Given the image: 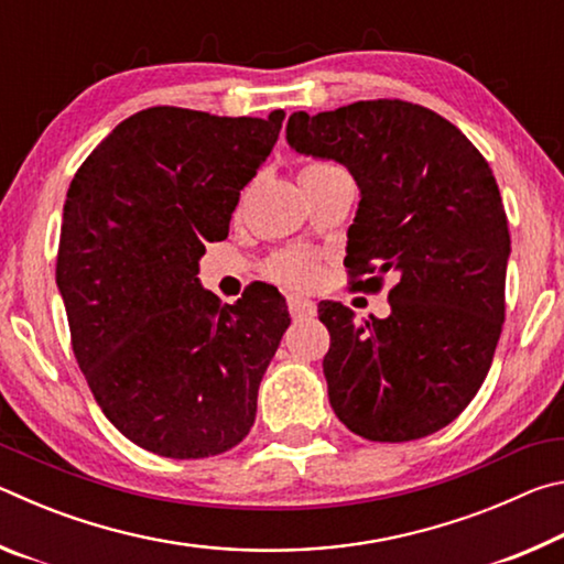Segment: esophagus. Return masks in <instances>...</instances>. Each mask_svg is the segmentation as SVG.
I'll return each instance as SVG.
<instances>
[{"label": "esophagus", "mask_w": 564, "mask_h": 564, "mask_svg": "<svg viewBox=\"0 0 564 564\" xmlns=\"http://www.w3.org/2000/svg\"><path fill=\"white\" fill-rule=\"evenodd\" d=\"M289 313L293 321L313 318L316 316V303L308 299H301V295H289Z\"/></svg>", "instance_id": "esophagus-1"}]
</instances>
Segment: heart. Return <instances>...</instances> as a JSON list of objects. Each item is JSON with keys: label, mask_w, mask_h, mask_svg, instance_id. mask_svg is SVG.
I'll list each match as a JSON object with an SVG mask.
<instances>
[{"label": "heart", "mask_w": 564, "mask_h": 564, "mask_svg": "<svg viewBox=\"0 0 564 564\" xmlns=\"http://www.w3.org/2000/svg\"><path fill=\"white\" fill-rule=\"evenodd\" d=\"M323 169H330V164H326V161H308V164L301 169V174H313V171ZM318 271L321 263L316 256L308 251H285L273 256V259L265 263V275L275 283L289 285V289H305V285H311L318 279Z\"/></svg>", "instance_id": "obj_1"}]
</instances>
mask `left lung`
<instances>
[{"instance_id":"1","label":"left lung","mask_w":564,"mask_h":564,"mask_svg":"<svg viewBox=\"0 0 564 564\" xmlns=\"http://www.w3.org/2000/svg\"><path fill=\"white\" fill-rule=\"evenodd\" d=\"M289 144L336 159L358 181L350 285L388 293V318L321 301L323 358L340 423L373 443L433 435L463 413L492 366L505 323L508 214L485 156L441 113L400 99L289 119Z\"/></svg>"}]
</instances>
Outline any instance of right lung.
Masks as SVG:
<instances>
[{
	"mask_svg": "<svg viewBox=\"0 0 564 564\" xmlns=\"http://www.w3.org/2000/svg\"><path fill=\"white\" fill-rule=\"evenodd\" d=\"M283 119L151 107L123 119L66 191L56 285L74 358L111 425L149 453L196 460L251 431L291 323L285 299L259 283L218 305L196 273Z\"/></svg>",
	"mask_w": 564,
	"mask_h": 564,
	"instance_id": "add662e5",
	"label": "right lung"
}]
</instances>
